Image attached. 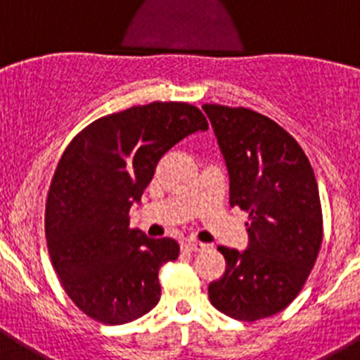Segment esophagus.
<instances>
[{"label":"esophagus","mask_w":360,"mask_h":360,"mask_svg":"<svg viewBox=\"0 0 360 360\" xmlns=\"http://www.w3.org/2000/svg\"><path fill=\"white\" fill-rule=\"evenodd\" d=\"M202 249H205V245L198 243V241H184L182 243V250L186 252H198Z\"/></svg>","instance_id":"1"}]
</instances>
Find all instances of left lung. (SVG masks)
<instances>
[{
  "instance_id": "obj_1",
  "label": "left lung",
  "mask_w": 360,
  "mask_h": 360,
  "mask_svg": "<svg viewBox=\"0 0 360 360\" xmlns=\"http://www.w3.org/2000/svg\"><path fill=\"white\" fill-rule=\"evenodd\" d=\"M231 178V207L249 212V247H218L224 276L209 285L212 307L238 321L285 310L304 287L323 243L316 174L294 136L269 117L203 104Z\"/></svg>"
}]
</instances>
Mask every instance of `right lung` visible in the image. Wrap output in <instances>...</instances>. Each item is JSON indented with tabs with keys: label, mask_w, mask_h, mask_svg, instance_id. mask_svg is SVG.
I'll return each mask as SVG.
<instances>
[{
	"label": "right lung",
	"mask_w": 360,
	"mask_h": 360,
	"mask_svg": "<svg viewBox=\"0 0 360 360\" xmlns=\"http://www.w3.org/2000/svg\"><path fill=\"white\" fill-rule=\"evenodd\" d=\"M207 128L193 104L151 103L94 120L65 149L50 184L44 232L63 288L88 317L124 324L157 307L158 270L176 259L180 247L129 227V207L141 202L165 153Z\"/></svg>",
	"instance_id": "1"
}]
</instances>
